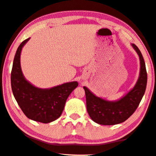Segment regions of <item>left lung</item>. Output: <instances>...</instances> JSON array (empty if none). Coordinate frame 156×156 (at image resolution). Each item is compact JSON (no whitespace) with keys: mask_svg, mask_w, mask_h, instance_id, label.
I'll use <instances>...</instances> for the list:
<instances>
[{"mask_svg":"<svg viewBox=\"0 0 156 156\" xmlns=\"http://www.w3.org/2000/svg\"><path fill=\"white\" fill-rule=\"evenodd\" d=\"M131 44L138 55L140 67L138 80L125 96L117 100H108L96 96L87 87H83L87 112L91 120L99 125H114L125 122L136 110L144 94L147 83L144 60L138 47Z\"/></svg>","mask_w":156,"mask_h":156,"instance_id":"1","label":"left lung"}]
</instances>
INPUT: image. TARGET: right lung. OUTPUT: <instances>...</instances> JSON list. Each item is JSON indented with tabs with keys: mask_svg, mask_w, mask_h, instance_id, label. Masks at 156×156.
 <instances>
[{
	"mask_svg": "<svg viewBox=\"0 0 156 156\" xmlns=\"http://www.w3.org/2000/svg\"><path fill=\"white\" fill-rule=\"evenodd\" d=\"M30 38L18 47L11 73L13 94L21 110L30 119L43 123L56 120L62 114L66 100L77 87V81L69 82L51 88L37 87L27 80L20 66V54Z\"/></svg>",
	"mask_w": 156,
	"mask_h": 156,
	"instance_id": "add662e5",
	"label": "right lung"
}]
</instances>
